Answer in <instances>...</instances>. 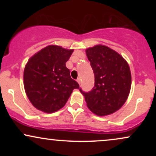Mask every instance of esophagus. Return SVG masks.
Returning a JSON list of instances; mask_svg holds the SVG:
<instances>
[{"label": "esophagus", "instance_id": "34e87169", "mask_svg": "<svg viewBox=\"0 0 156 156\" xmlns=\"http://www.w3.org/2000/svg\"><path fill=\"white\" fill-rule=\"evenodd\" d=\"M77 82H78L79 84H80V83H81V79H80V78H78V79H77Z\"/></svg>", "mask_w": 156, "mask_h": 156}]
</instances>
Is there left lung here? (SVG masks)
Returning a JSON list of instances; mask_svg holds the SVG:
<instances>
[{
    "label": "left lung",
    "mask_w": 156,
    "mask_h": 156,
    "mask_svg": "<svg viewBox=\"0 0 156 156\" xmlns=\"http://www.w3.org/2000/svg\"><path fill=\"white\" fill-rule=\"evenodd\" d=\"M94 75V86L89 92H80L88 108L98 116L119 110L126 101L131 87L130 67L117 52L104 45L86 51Z\"/></svg>",
    "instance_id": "obj_1"
}]
</instances>
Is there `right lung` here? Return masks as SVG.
<instances>
[{"instance_id": "1", "label": "right lung", "mask_w": 156, "mask_h": 156, "mask_svg": "<svg viewBox=\"0 0 156 156\" xmlns=\"http://www.w3.org/2000/svg\"><path fill=\"white\" fill-rule=\"evenodd\" d=\"M73 50L50 45L28 60L24 70V87L34 107L53 113L64 106L73 90L79 84L66 67Z\"/></svg>"}]
</instances>
